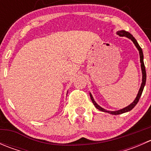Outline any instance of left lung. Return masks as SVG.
Returning <instances> with one entry per match:
<instances>
[{"label": "left lung", "mask_w": 151, "mask_h": 151, "mask_svg": "<svg viewBox=\"0 0 151 151\" xmlns=\"http://www.w3.org/2000/svg\"><path fill=\"white\" fill-rule=\"evenodd\" d=\"M117 34H118V36H126V37L130 39L133 42V43L134 44V45L136 46L137 48V50H139V58H140L142 74V82L140 88H139V92H138V94H137V96L136 99H134V101L133 102H132L130 105H129L128 106H126V107L123 108V109H120V110H118V111L106 110V109H104V108L101 107L99 105H98V104H97V103L95 101H94L93 97L92 96L91 93H90V96H91V101H92L93 104H94V106H95L97 108V109H99L100 111H102V112H108V113L112 114V115H120V114L124 113V112H129V111L132 110V109H133V108L135 106H136V104H137L138 101H139V98H140L142 93L143 89H144V87H145V83H146V71H145V64H144V61H143L142 50L140 46H139V44L137 43V42L136 39H134V36H132V35L130 33H129V32L126 31V30H119V31L117 32Z\"/></svg>", "instance_id": "8db88e82"}]
</instances>
